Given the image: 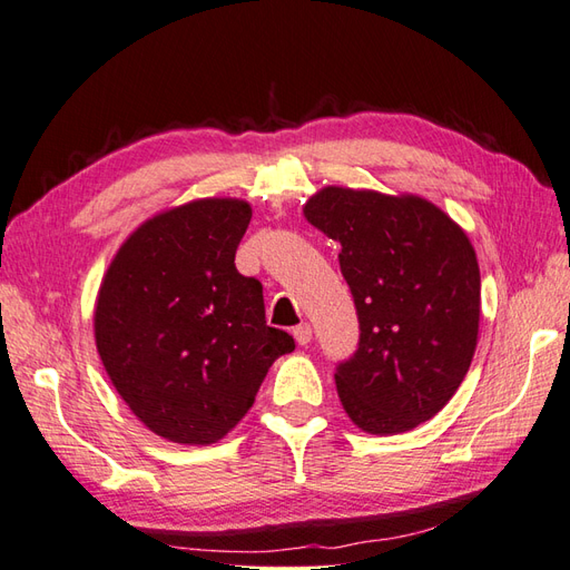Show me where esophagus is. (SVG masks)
I'll return each mask as SVG.
<instances>
[{
    "label": "esophagus",
    "instance_id": "34e87169",
    "mask_svg": "<svg viewBox=\"0 0 570 570\" xmlns=\"http://www.w3.org/2000/svg\"><path fill=\"white\" fill-rule=\"evenodd\" d=\"M292 335H295L297 344H302V347H306V344L312 342V325H308V323H302V325H297V327H295V331H292Z\"/></svg>",
    "mask_w": 570,
    "mask_h": 570
}]
</instances>
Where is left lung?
<instances>
[{
  "label": "left lung",
  "mask_w": 570,
  "mask_h": 570,
  "mask_svg": "<svg viewBox=\"0 0 570 570\" xmlns=\"http://www.w3.org/2000/svg\"><path fill=\"white\" fill-rule=\"evenodd\" d=\"M340 243L358 314V350L335 371L356 428L396 435L452 400L478 344L480 268L469 235L419 195L327 185L304 204Z\"/></svg>",
  "instance_id": "left-lung-1"
}]
</instances>
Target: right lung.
Instances as JSON below:
<instances>
[{"label":"right lung","mask_w":570,"mask_h":570,"mask_svg":"<svg viewBox=\"0 0 570 570\" xmlns=\"http://www.w3.org/2000/svg\"><path fill=\"white\" fill-rule=\"evenodd\" d=\"M245 199L206 197L147 218L101 278L95 342L120 400L154 435L214 444L252 409L295 340L266 325L264 287L235 268Z\"/></svg>","instance_id":"add662e5"}]
</instances>
